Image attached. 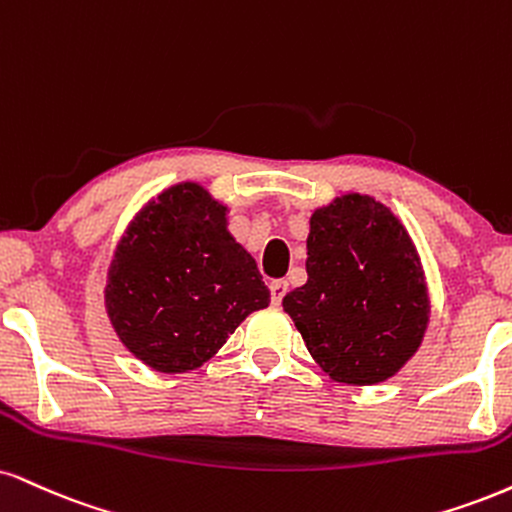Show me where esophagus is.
<instances>
[{
    "mask_svg": "<svg viewBox=\"0 0 512 512\" xmlns=\"http://www.w3.org/2000/svg\"><path fill=\"white\" fill-rule=\"evenodd\" d=\"M269 291H272V305H281L283 295H286V291H288V283L283 279H274L272 283H269Z\"/></svg>",
    "mask_w": 512,
    "mask_h": 512,
    "instance_id": "obj_1",
    "label": "esophagus"
}]
</instances>
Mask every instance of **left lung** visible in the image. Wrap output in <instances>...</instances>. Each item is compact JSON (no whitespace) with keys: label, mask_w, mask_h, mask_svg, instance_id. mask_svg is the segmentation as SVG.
Wrapping results in <instances>:
<instances>
[{"label":"left lung","mask_w":512,"mask_h":512,"mask_svg":"<svg viewBox=\"0 0 512 512\" xmlns=\"http://www.w3.org/2000/svg\"><path fill=\"white\" fill-rule=\"evenodd\" d=\"M305 269V286L281 305L322 372L348 386L396 377L422 346L432 298L415 240L393 209L357 190L317 207Z\"/></svg>","instance_id":"obj_1"}]
</instances>
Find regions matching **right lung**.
I'll return each mask as SVG.
<instances>
[{"mask_svg":"<svg viewBox=\"0 0 512 512\" xmlns=\"http://www.w3.org/2000/svg\"><path fill=\"white\" fill-rule=\"evenodd\" d=\"M267 305L257 262L229 231V207L197 181L164 188L133 214L104 286L119 341L162 374L202 367Z\"/></svg>","mask_w":512,"mask_h":512,"instance_id":"obj_1","label":"right lung"}]
</instances>
